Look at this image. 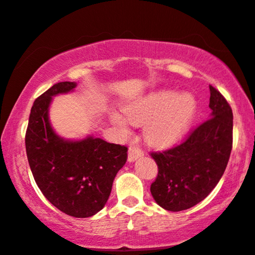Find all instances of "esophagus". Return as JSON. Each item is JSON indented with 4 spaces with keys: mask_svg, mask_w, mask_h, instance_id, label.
I'll use <instances>...</instances> for the list:
<instances>
[{
    "mask_svg": "<svg viewBox=\"0 0 255 255\" xmlns=\"http://www.w3.org/2000/svg\"><path fill=\"white\" fill-rule=\"evenodd\" d=\"M143 155V152L141 151V148L136 146H130L129 149H128V161H134L136 159L141 158Z\"/></svg>",
    "mask_w": 255,
    "mask_h": 255,
    "instance_id": "esophagus-1",
    "label": "esophagus"
}]
</instances>
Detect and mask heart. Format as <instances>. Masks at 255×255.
<instances>
[{
  "label": "heart",
  "mask_w": 255,
  "mask_h": 255,
  "mask_svg": "<svg viewBox=\"0 0 255 255\" xmlns=\"http://www.w3.org/2000/svg\"><path fill=\"white\" fill-rule=\"evenodd\" d=\"M196 113V102L189 94L160 90L125 107V115L134 126H145V137L154 147L173 145L188 129ZM110 121L122 133L128 131L127 120L113 112Z\"/></svg>",
  "instance_id": "heart-1"
}]
</instances>
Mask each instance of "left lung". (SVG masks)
Returning a JSON list of instances; mask_svg holds the SVG:
<instances>
[{"instance_id":"8db88e82","label":"left lung","mask_w":255,"mask_h":255,"mask_svg":"<svg viewBox=\"0 0 255 255\" xmlns=\"http://www.w3.org/2000/svg\"><path fill=\"white\" fill-rule=\"evenodd\" d=\"M210 118L185 141L164 152H152L158 165L151 194L161 208L182 211L203 201L220 182L231 157L233 112L229 103L209 85Z\"/></svg>"}]
</instances>
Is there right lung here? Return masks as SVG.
Wrapping results in <instances>:
<instances>
[{"mask_svg": "<svg viewBox=\"0 0 255 255\" xmlns=\"http://www.w3.org/2000/svg\"><path fill=\"white\" fill-rule=\"evenodd\" d=\"M75 88V82H60L36 98L24 142L30 171L42 195L66 215L83 219L106 205L116 173L127 161L128 148L100 137L71 141L57 135L48 119L52 97Z\"/></svg>", "mask_w": 255, "mask_h": 255, "instance_id": "right-lung-1", "label": "right lung"}]
</instances>
